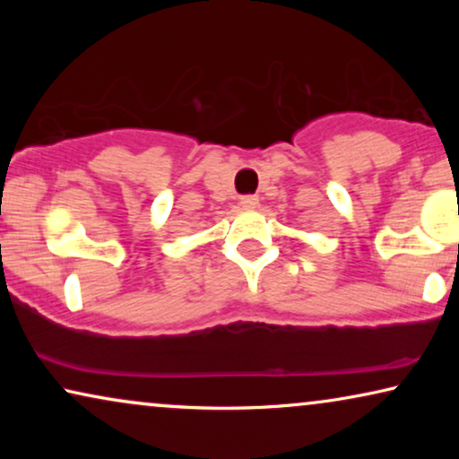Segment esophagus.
I'll list each match as a JSON object with an SVG mask.
<instances>
[{
  "label": "esophagus",
  "mask_w": 459,
  "mask_h": 459,
  "mask_svg": "<svg viewBox=\"0 0 459 459\" xmlns=\"http://www.w3.org/2000/svg\"><path fill=\"white\" fill-rule=\"evenodd\" d=\"M240 206L244 211H253V209H256V206H259V198H256V196H242Z\"/></svg>",
  "instance_id": "esophagus-1"
}]
</instances>
